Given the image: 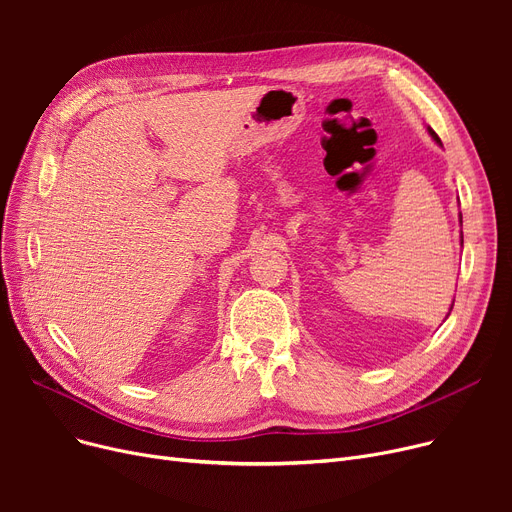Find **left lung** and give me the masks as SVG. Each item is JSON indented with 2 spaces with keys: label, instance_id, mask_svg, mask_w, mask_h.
<instances>
[{
  "label": "left lung",
  "instance_id": "left-lung-1",
  "mask_svg": "<svg viewBox=\"0 0 512 512\" xmlns=\"http://www.w3.org/2000/svg\"><path fill=\"white\" fill-rule=\"evenodd\" d=\"M427 132H429V134H432V139H434V141H436V143H438V145H442V141H440V137H438V134H436V132H434V130H432V128H427ZM461 224H463V218H461ZM452 305H454V303H452ZM450 311H452V307H450ZM448 315H450V313H448Z\"/></svg>",
  "mask_w": 512,
  "mask_h": 512
}]
</instances>
